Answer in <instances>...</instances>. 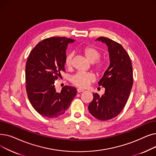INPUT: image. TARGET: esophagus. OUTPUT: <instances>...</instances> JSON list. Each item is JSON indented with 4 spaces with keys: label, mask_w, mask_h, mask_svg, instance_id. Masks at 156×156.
I'll list each match as a JSON object with an SVG mask.
<instances>
[{
    "label": "esophagus",
    "mask_w": 156,
    "mask_h": 156,
    "mask_svg": "<svg viewBox=\"0 0 156 156\" xmlns=\"http://www.w3.org/2000/svg\"><path fill=\"white\" fill-rule=\"evenodd\" d=\"M85 90H83V89H81V88H78L77 89V92H78V93H80V92H84Z\"/></svg>",
    "instance_id": "1"
}]
</instances>
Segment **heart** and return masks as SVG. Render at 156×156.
I'll return each mask as SVG.
<instances>
[{
    "label": "heart",
    "mask_w": 156,
    "mask_h": 156,
    "mask_svg": "<svg viewBox=\"0 0 156 156\" xmlns=\"http://www.w3.org/2000/svg\"><path fill=\"white\" fill-rule=\"evenodd\" d=\"M81 52L82 53L87 59L92 63H94V69L99 74L105 72L106 70V64L103 61L98 60L101 57L99 51L93 46H87L81 48ZM73 54L69 53L65 57L64 64L65 66L70 68L72 66ZM95 78L94 75L89 73L78 72L71 78V83L77 87L85 88L88 87L94 81Z\"/></svg>",
    "instance_id": "b5f03b06"
}]
</instances>
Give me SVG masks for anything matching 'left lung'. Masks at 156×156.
I'll return each instance as SVG.
<instances>
[{
    "instance_id": "left-lung-1",
    "label": "left lung",
    "mask_w": 156,
    "mask_h": 156,
    "mask_svg": "<svg viewBox=\"0 0 156 156\" xmlns=\"http://www.w3.org/2000/svg\"><path fill=\"white\" fill-rule=\"evenodd\" d=\"M96 40L108 47L110 64L99 82L105 88L104 94L94 93L88 108L94 117L106 121L117 116L125 108L133 83V68L128 54L121 44L104 37Z\"/></svg>"
}]
</instances>
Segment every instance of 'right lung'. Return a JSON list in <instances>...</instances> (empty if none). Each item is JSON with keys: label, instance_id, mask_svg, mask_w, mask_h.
I'll list each match as a JSON object with an SVG mask.
<instances>
[{"label": "right lung", "instance_id": "1", "mask_svg": "<svg viewBox=\"0 0 156 156\" xmlns=\"http://www.w3.org/2000/svg\"><path fill=\"white\" fill-rule=\"evenodd\" d=\"M74 40L54 37L40 42L30 52L26 64V90L33 108L48 118L59 117L66 111L76 94V88L64 86L61 92L54 81L64 71L67 46Z\"/></svg>", "mask_w": 156, "mask_h": 156}]
</instances>
